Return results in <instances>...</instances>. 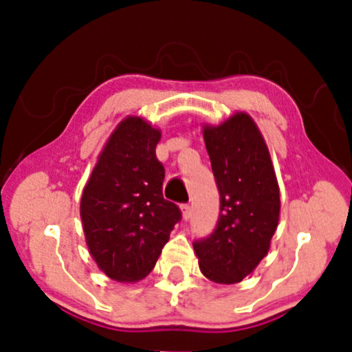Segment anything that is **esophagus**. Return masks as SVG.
Wrapping results in <instances>:
<instances>
[{
  "instance_id": "34e87169",
  "label": "esophagus",
  "mask_w": 352,
  "mask_h": 352,
  "mask_svg": "<svg viewBox=\"0 0 352 352\" xmlns=\"http://www.w3.org/2000/svg\"><path fill=\"white\" fill-rule=\"evenodd\" d=\"M181 211H182V216H184V219H189L192 214V206L189 204L181 205Z\"/></svg>"
}]
</instances>
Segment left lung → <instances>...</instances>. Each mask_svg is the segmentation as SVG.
<instances>
[{"instance_id":"obj_1","label":"left lung","mask_w":352,"mask_h":352,"mask_svg":"<svg viewBox=\"0 0 352 352\" xmlns=\"http://www.w3.org/2000/svg\"><path fill=\"white\" fill-rule=\"evenodd\" d=\"M204 138L219 190V216L213 232L192 245L205 277L237 283L269 252L280 211L278 184L266 142L247 113L206 126Z\"/></svg>"}]
</instances>
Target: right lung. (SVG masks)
Here are the masks:
<instances>
[{"instance_id": "obj_1", "label": "right lung", "mask_w": 352, "mask_h": 352, "mask_svg": "<svg viewBox=\"0 0 352 352\" xmlns=\"http://www.w3.org/2000/svg\"><path fill=\"white\" fill-rule=\"evenodd\" d=\"M160 131L141 118L123 120L100 153L81 197L80 213L94 261L117 282L151 274L179 206L163 197L165 168L155 155Z\"/></svg>"}]
</instances>
